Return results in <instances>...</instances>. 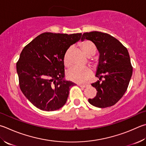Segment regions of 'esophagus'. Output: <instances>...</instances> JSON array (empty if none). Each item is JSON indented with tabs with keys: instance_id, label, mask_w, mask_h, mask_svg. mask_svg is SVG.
Instances as JSON below:
<instances>
[{
	"instance_id": "obj_1",
	"label": "esophagus",
	"mask_w": 146,
	"mask_h": 146,
	"mask_svg": "<svg viewBox=\"0 0 146 146\" xmlns=\"http://www.w3.org/2000/svg\"><path fill=\"white\" fill-rule=\"evenodd\" d=\"M78 86L81 87H84V88H85V87H87V86H88V85H86V84H78Z\"/></svg>"
}]
</instances>
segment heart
I'll list each match as a JSON object with an SVG mask.
<instances>
[{"label":"heart","mask_w":146,"mask_h":146,"mask_svg":"<svg viewBox=\"0 0 146 146\" xmlns=\"http://www.w3.org/2000/svg\"><path fill=\"white\" fill-rule=\"evenodd\" d=\"M80 47L83 52L88 57L93 56L96 51V47L95 44L90 41H85L80 44ZM72 51L73 47L70 46L66 50L64 53L63 60L66 66H70L71 64L70 55ZM92 70L89 68H79L73 67L66 71V76L69 80L82 83V82H86L92 76Z\"/></svg>","instance_id":"obj_1"}]
</instances>
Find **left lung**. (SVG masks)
I'll list each match as a JSON object with an SVG mask.
<instances>
[{
  "label": "left lung",
  "mask_w": 146,
  "mask_h": 146,
  "mask_svg": "<svg viewBox=\"0 0 146 146\" xmlns=\"http://www.w3.org/2000/svg\"><path fill=\"white\" fill-rule=\"evenodd\" d=\"M85 39L93 42L100 53L96 74L99 80L91 84L98 92L94 98L88 101L98 108L111 107L123 96L130 81L133 68L128 51L120 41L107 33H86L82 40Z\"/></svg>",
  "instance_id": "obj_1"
}]
</instances>
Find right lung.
<instances>
[{
  "mask_svg": "<svg viewBox=\"0 0 146 146\" xmlns=\"http://www.w3.org/2000/svg\"><path fill=\"white\" fill-rule=\"evenodd\" d=\"M81 37L82 33H44L23 48L17 63L20 87L39 109L54 111L65 105L75 84L64 80L63 57L66 50Z\"/></svg>",
  "mask_w": 146,
  "mask_h": 146,
  "instance_id": "1",
  "label": "right lung"
}]
</instances>
